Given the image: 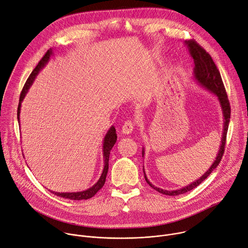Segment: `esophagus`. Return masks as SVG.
<instances>
[{
  "label": "esophagus",
  "mask_w": 248,
  "mask_h": 248,
  "mask_svg": "<svg viewBox=\"0 0 248 248\" xmlns=\"http://www.w3.org/2000/svg\"><path fill=\"white\" fill-rule=\"evenodd\" d=\"M133 127H134L133 123L130 122V121H127V122H125L124 124L123 125V127H122V132L124 133V134H129V133L132 132Z\"/></svg>",
  "instance_id": "esophagus-1"
}]
</instances>
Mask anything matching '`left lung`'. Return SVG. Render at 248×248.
Here are the masks:
<instances>
[{
	"instance_id": "obj_1",
	"label": "left lung",
	"mask_w": 248,
	"mask_h": 248,
	"mask_svg": "<svg viewBox=\"0 0 248 248\" xmlns=\"http://www.w3.org/2000/svg\"><path fill=\"white\" fill-rule=\"evenodd\" d=\"M186 44L187 45L188 51L190 56L192 57L193 61H194V78L195 80L204 88H206L207 90L211 91L213 94H215L218 97V100L221 104L222 107V111H223V116H224V128H223V136H222V141H221V145H220V149L218 151L217 157L214 161V163L212 164V166L209 168V170L202 175L200 176V179H198L196 182L181 188V189H176V190H165L159 187H156L155 186H153L147 179L146 173L143 170L144 172V178L146 183L155 190H157L158 192L165 194V195H180L183 193H186L187 191L192 190L193 188H195L196 186H198L203 181H205L208 176L210 175V173L213 171L218 165L220 164L222 157L224 155L225 152V145H226V138H227V132H228V128H229V124H230V118H231V106H230V102L228 99V95L220 75L219 69L217 68L214 61L212 60L211 56L204 50V48H202L197 42H195L194 40H188L186 41ZM144 155V149L142 150V157Z\"/></svg>"
}]
</instances>
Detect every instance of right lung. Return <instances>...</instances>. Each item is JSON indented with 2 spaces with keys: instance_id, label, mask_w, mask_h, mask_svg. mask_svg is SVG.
Segmentation results:
<instances>
[{
  "instance_id": "add662e5",
  "label": "right lung",
  "mask_w": 248,
  "mask_h": 248,
  "mask_svg": "<svg viewBox=\"0 0 248 248\" xmlns=\"http://www.w3.org/2000/svg\"><path fill=\"white\" fill-rule=\"evenodd\" d=\"M53 54L52 49L48 50L46 52V54L43 56V58L40 60V62H38V64L36 65L33 70L31 75L29 76V78H27L22 91L20 93V97H19V103H18V107H17V121H19V114H20V107H21V102L24 99L29 87L32 85L35 77H36L40 70L45 66V64L49 62L51 55ZM19 123V122H18ZM117 133H116V128L115 126L110 127V129L108 130L107 134L105 135L104 137V141H103V155H104V169H103V172L100 176L99 181L90 188L84 190V191H80V192H55V191H51L52 193H54L57 196L62 197V198H67L70 200H86L89 199L91 197H93L105 185L106 182V176H107L108 173V170H109V157H110V152L112 150V148L114 147L116 141H117Z\"/></svg>"
}]
</instances>
